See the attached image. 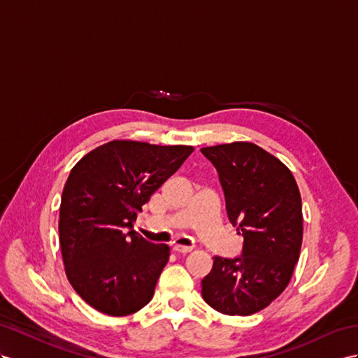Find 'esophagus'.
<instances>
[{
    "label": "esophagus",
    "mask_w": 358,
    "mask_h": 358,
    "mask_svg": "<svg viewBox=\"0 0 358 358\" xmlns=\"http://www.w3.org/2000/svg\"><path fill=\"white\" fill-rule=\"evenodd\" d=\"M173 251H176L177 254H187L192 251L190 246H182V245H173Z\"/></svg>",
    "instance_id": "1"
}]
</instances>
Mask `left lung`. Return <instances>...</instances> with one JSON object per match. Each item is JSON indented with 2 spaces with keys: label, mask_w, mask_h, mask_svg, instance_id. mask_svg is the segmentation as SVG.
Masks as SVG:
<instances>
[{
  "label": "left lung",
  "mask_w": 358,
  "mask_h": 358,
  "mask_svg": "<svg viewBox=\"0 0 358 358\" xmlns=\"http://www.w3.org/2000/svg\"><path fill=\"white\" fill-rule=\"evenodd\" d=\"M217 171L227 216L243 236L237 257L216 255L203 278V298L230 316L268 307L292 278L302 243V206L284 164L250 142L201 148Z\"/></svg>",
  "instance_id": "left-lung-1"
}]
</instances>
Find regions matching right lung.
Segmentation results:
<instances>
[{
  "label": "right lung",
  "instance_id": "right-lung-1",
  "mask_svg": "<svg viewBox=\"0 0 358 358\" xmlns=\"http://www.w3.org/2000/svg\"><path fill=\"white\" fill-rule=\"evenodd\" d=\"M192 151L113 141L72 168L62 194L60 248L69 282L90 307L127 316L152 299L169 246L145 241L133 222Z\"/></svg>",
  "mask_w": 358,
  "mask_h": 358
}]
</instances>
